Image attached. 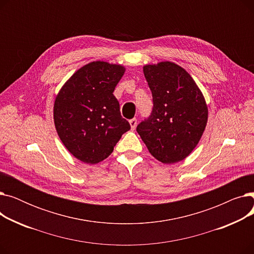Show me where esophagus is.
<instances>
[{
  "mask_svg": "<svg viewBox=\"0 0 254 254\" xmlns=\"http://www.w3.org/2000/svg\"><path fill=\"white\" fill-rule=\"evenodd\" d=\"M129 125H130V128L134 130L137 127V119L136 118H131L129 119Z\"/></svg>",
  "mask_w": 254,
  "mask_h": 254,
  "instance_id": "esophagus-1",
  "label": "esophagus"
}]
</instances>
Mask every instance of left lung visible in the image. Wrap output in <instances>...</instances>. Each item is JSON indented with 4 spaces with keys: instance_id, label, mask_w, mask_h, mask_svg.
<instances>
[{
    "instance_id": "obj_1",
    "label": "left lung",
    "mask_w": 254,
    "mask_h": 254,
    "mask_svg": "<svg viewBox=\"0 0 254 254\" xmlns=\"http://www.w3.org/2000/svg\"><path fill=\"white\" fill-rule=\"evenodd\" d=\"M143 72L153 107L137 126L138 134L159 162H180L193 150L205 130V99L191 76L174 63L147 64Z\"/></svg>"
}]
</instances>
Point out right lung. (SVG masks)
I'll return each mask as SVG.
<instances>
[{
    "label": "right lung",
    "mask_w": 254,
    "mask_h": 254,
    "mask_svg": "<svg viewBox=\"0 0 254 254\" xmlns=\"http://www.w3.org/2000/svg\"><path fill=\"white\" fill-rule=\"evenodd\" d=\"M124 73L120 64L92 62L74 73L59 92L53 109L56 128L65 148L79 161H104L130 129L113 95Z\"/></svg>",
    "instance_id": "obj_1"
}]
</instances>
